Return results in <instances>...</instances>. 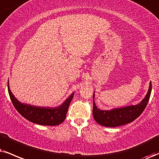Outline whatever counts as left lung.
<instances>
[{
	"mask_svg": "<svg viewBox=\"0 0 159 159\" xmlns=\"http://www.w3.org/2000/svg\"><path fill=\"white\" fill-rule=\"evenodd\" d=\"M152 90V84L150 82L148 92L139 104L131 105L120 108L112 109L111 111H101L96 106L94 102V93L93 94V116L98 124L105 127H115L132 122L138 118L145 109L150 99Z\"/></svg>",
	"mask_w": 159,
	"mask_h": 159,
	"instance_id": "1",
	"label": "left lung"
}]
</instances>
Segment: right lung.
Listing matches in <instances>:
<instances>
[{"label":"right lung","instance_id":"obj_1","mask_svg":"<svg viewBox=\"0 0 159 159\" xmlns=\"http://www.w3.org/2000/svg\"><path fill=\"white\" fill-rule=\"evenodd\" d=\"M8 91L11 102L20 114L23 116L27 120L35 124L49 125V126L58 125L61 124L65 120L70 103L74 94V93H71L60 106L57 107H45L34 106L19 102L11 92L9 83H8Z\"/></svg>","mask_w":159,"mask_h":159}]
</instances>
